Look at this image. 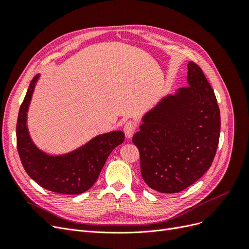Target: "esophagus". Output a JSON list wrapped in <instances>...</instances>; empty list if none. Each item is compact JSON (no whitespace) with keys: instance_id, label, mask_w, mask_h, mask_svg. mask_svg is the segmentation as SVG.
<instances>
[{"instance_id":"esophagus-1","label":"esophagus","mask_w":249,"mask_h":249,"mask_svg":"<svg viewBox=\"0 0 249 249\" xmlns=\"http://www.w3.org/2000/svg\"><path fill=\"white\" fill-rule=\"evenodd\" d=\"M136 127H137V124L134 122H131V120L130 122L125 123L124 125V132L125 134V137L131 138L133 136V134L135 133V131H136Z\"/></svg>"}]
</instances>
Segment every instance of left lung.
I'll return each mask as SVG.
<instances>
[{
  "instance_id": "left-lung-1",
  "label": "left lung",
  "mask_w": 249,
  "mask_h": 249,
  "mask_svg": "<svg viewBox=\"0 0 249 249\" xmlns=\"http://www.w3.org/2000/svg\"><path fill=\"white\" fill-rule=\"evenodd\" d=\"M188 86L167 94L142 117L133 143L141 175L161 193H178L210 168L220 135V111L200 67L188 63Z\"/></svg>"
}]
</instances>
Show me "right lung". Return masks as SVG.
I'll list each match as a JSON object with an SVG mask.
<instances>
[{"label": "right lung", "instance_id": "1", "mask_svg": "<svg viewBox=\"0 0 249 249\" xmlns=\"http://www.w3.org/2000/svg\"><path fill=\"white\" fill-rule=\"evenodd\" d=\"M40 74L30 83L19 108L17 124L18 150L28 176L42 188L61 194H81L96 182L109 155L124 140L122 131L97 135L71 152L50 155L35 145L27 125V115Z\"/></svg>", "mask_w": 249, "mask_h": 249}]
</instances>
